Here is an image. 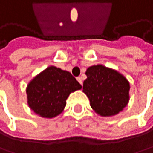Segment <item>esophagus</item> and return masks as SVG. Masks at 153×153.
<instances>
[{
	"label": "esophagus",
	"instance_id": "1",
	"mask_svg": "<svg viewBox=\"0 0 153 153\" xmlns=\"http://www.w3.org/2000/svg\"><path fill=\"white\" fill-rule=\"evenodd\" d=\"M77 81L79 82V83H80L81 85H82V77H78V78H77Z\"/></svg>",
	"mask_w": 153,
	"mask_h": 153
}]
</instances>
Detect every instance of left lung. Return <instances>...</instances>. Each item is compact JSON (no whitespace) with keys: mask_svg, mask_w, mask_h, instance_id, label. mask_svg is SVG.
I'll list each match as a JSON object with an SVG mask.
<instances>
[{"mask_svg":"<svg viewBox=\"0 0 153 153\" xmlns=\"http://www.w3.org/2000/svg\"><path fill=\"white\" fill-rule=\"evenodd\" d=\"M85 73L83 92L98 115L116 116L127 106L130 84L124 75L102 64L89 67Z\"/></svg>","mask_w":153,"mask_h":153,"instance_id":"1","label":"left lung"}]
</instances>
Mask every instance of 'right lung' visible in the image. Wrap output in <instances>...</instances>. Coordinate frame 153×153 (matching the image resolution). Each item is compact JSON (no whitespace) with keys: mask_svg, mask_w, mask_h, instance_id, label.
<instances>
[{"mask_svg":"<svg viewBox=\"0 0 153 153\" xmlns=\"http://www.w3.org/2000/svg\"><path fill=\"white\" fill-rule=\"evenodd\" d=\"M81 89L82 85L71 72L49 66L28 83L27 104L36 115L53 118L63 111L69 95Z\"/></svg>","mask_w":153,"mask_h":153,"instance_id":"1","label":"right lung"}]
</instances>
